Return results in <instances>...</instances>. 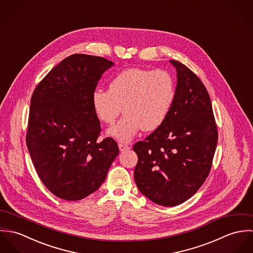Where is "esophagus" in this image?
Returning a JSON list of instances; mask_svg holds the SVG:
<instances>
[{"instance_id":"obj_1","label":"esophagus","mask_w":253,"mask_h":253,"mask_svg":"<svg viewBox=\"0 0 253 253\" xmlns=\"http://www.w3.org/2000/svg\"><path fill=\"white\" fill-rule=\"evenodd\" d=\"M119 148H120V151H126V150H129L130 149V146L127 144H125V143H119Z\"/></svg>"}]
</instances>
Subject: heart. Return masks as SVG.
<instances>
[{
  "mask_svg": "<svg viewBox=\"0 0 253 253\" xmlns=\"http://www.w3.org/2000/svg\"><path fill=\"white\" fill-rule=\"evenodd\" d=\"M174 96L175 84L169 73L132 67L118 73L110 81L109 90L96 88L91 101L95 114L106 125H113L124 108L126 115L109 133L128 141L140 129L159 128L168 118Z\"/></svg>",
  "mask_w": 253,
  "mask_h": 253,
  "instance_id": "obj_1",
  "label": "heart"
}]
</instances>
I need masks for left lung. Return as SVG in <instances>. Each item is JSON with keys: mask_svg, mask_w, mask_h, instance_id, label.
Returning a JSON list of instances; mask_svg holds the SVG:
<instances>
[{"mask_svg": "<svg viewBox=\"0 0 253 253\" xmlns=\"http://www.w3.org/2000/svg\"><path fill=\"white\" fill-rule=\"evenodd\" d=\"M177 85L165 123L133 145L134 180L157 205L174 207L190 199L209 176L218 140L210 94L186 65L170 60Z\"/></svg>", "mask_w": 253, "mask_h": 253, "instance_id": "obj_1", "label": "left lung"}]
</instances>
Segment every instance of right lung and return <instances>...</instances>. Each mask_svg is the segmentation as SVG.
Segmentation results:
<instances>
[{
  "mask_svg": "<svg viewBox=\"0 0 253 253\" xmlns=\"http://www.w3.org/2000/svg\"><path fill=\"white\" fill-rule=\"evenodd\" d=\"M113 62L72 54L38 84L31 97L26 144L37 173L56 197L79 201L104 182L119 154L101 126L91 96Z\"/></svg>",
  "mask_w": 253,
  "mask_h": 253,
  "instance_id": "1",
  "label": "right lung"
}]
</instances>
